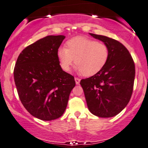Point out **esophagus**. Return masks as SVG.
I'll return each mask as SVG.
<instances>
[{
	"mask_svg": "<svg viewBox=\"0 0 148 148\" xmlns=\"http://www.w3.org/2000/svg\"><path fill=\"white\" fill-rule=\"evenodd\" d=\"M75 80L76 84H79V82H80V79L78 78V77H75Z\"/></svg>",
	"mask_w": 148,
	"mask_h": 148,
	"instance_id": "34e87169",
	"label": "esophagus"
}]
</instances>
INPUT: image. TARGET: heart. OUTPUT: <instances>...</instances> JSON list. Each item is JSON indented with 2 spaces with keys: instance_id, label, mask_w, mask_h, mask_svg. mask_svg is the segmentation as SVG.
Masks as SVG:
<instances>
[{
  "instance_id": "obj_1",
  "label": "heart",
  "mask_w": 148,
  "mask_h": 148,
  "mask_svg": "<svg viewBox=\"0 0 148 148\" xmlns=\"http://www.w3.org/2000/svg\"><path fill=\"white\" fill-rule=\"evenodd\" d=\"M108 56V47L105 43L82 36L69 40L66 48L60 47L57 51L59 64L64 71H70L75 59L77 71L85 76H92L101 71Z\"/></svg>"
}]
</instances>
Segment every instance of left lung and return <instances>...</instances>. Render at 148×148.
Instances as JSON below:
<instances>
[{"instance_id":"8db88e82","label":"left lung","mask_w":148,"mask_h":148,"mask_svg":"<svg viewBox=\"0 0 148 148\" xmlns=\"http://www.w3.org/2000/svg\"><path fill=\"white\" fill-rule=\"evenodd\" d=\"M108 47L105 66L98 73L82 79L89 111L99 117H112L119 114L132 97L135 79V64L128 49L119 41L107 36L89 34Z\"/></svg>"}]
</instances>
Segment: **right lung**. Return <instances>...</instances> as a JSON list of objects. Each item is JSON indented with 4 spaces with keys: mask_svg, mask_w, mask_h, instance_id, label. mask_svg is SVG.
<instances>
[{
    "mask_svg": "<svg viewBox=\"0 0 148 148\" xmlns=\"http://www.w3.org/2000/svg\"><path fill=\"white\" fill-rule=\"evenodd\" d=\"M64 36H48L26 47L14 69V79L21 103L41 120L60 117L75 86L74 77L61 69L57 51Z\"/></svg>",
    "mask_w": 148,
    "mask_h": 148,
    "instance_id": "1",
    "label": "right lung"
}]
</instances>
